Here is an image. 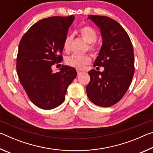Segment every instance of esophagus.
I'll use <instances>...</instances> for the list:
<instances>
[{
    "label": "esophagus",
    "instance_id": "34e87169",
    "mask_svg": "<svg viewBox=\"0 0 153 153\" xmlns=\"http://www.w3.org/2000/svg\"><path fill=\"white\" fill-rule=\"evenodd\" d=\"M77 75L79 76V75H81L82 74L84 73V71L82 70H80V69H77Z\"/></svg>",
    "mask_w": 153,
    "mask_h": 153
}]
</instances>
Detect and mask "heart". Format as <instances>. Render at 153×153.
<instances>
[{
	"mask_svg": "<svg viewBox=\"0 0 153 153\" xmlns=\"http://www.w3.org/2000/svg\"><path fill=\"white\" fill-rule=\"evenodd\" d=\"M79 34L82 39L88 43V49L92 53H96L97 52V48L95 46L94 42L97 41L98 38L97 32L92 27L85 25L79 29ZM73 40V36L68 35L65 38L63 44V48L65 52L69 53L71 48V44ZM91 62L90 56L88 54L85 55H72L68 56L65 59V63L67 65L74 67L77 69H82L86 65L89 64Z\"/></svg>",
	"mask_w": 153,
	"mask_h": 153,
	"instance_id": "b5f03b06",
	"label": "heart"
}]
</instances>
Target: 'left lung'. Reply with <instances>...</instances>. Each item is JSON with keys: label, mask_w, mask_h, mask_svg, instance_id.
Masks as SVG:
<instances>
[{"label": "left lung", "mask_w": 153, "mask_h": 153, "mask_svg": "<svg viewBox=\"0 0 153 153\" xmlns=\"http://www.w3.org/2000/svg\"><path fill=\"white\" fill-rule=\"evenodd\" d=\"M100 28L102 45L94 67H103L102 72L92 69L90 81L86 86L88 97L100 107H108L122 98L130 86L134 74L132 44L123 27L111 18L90 15Z\"/></svg>", "instance_id": "8db88e82"}]
</instances>
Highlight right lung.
Returning <instances> with one entry per match:
<instances>
[{
	"label": "right lung",
	"instance_id": "right-lung-1",
	"mask_svg": "<svg viewBox=\"0 0 153 153\" xmlns=\"http://www.w3.org/2000/svg\"><path fill=\"white\" fill-rule=\"evenodd\" d=\"M74 15L45 18L22 36L17 56L19 82L33 104L52 109L63 102L67 88L77 76L76 69L62 65L53 73L52 66L63 60V44Z\"/></svg>",
	"mask_w": 153,
	"mask_h": 153
}]
</instances>
